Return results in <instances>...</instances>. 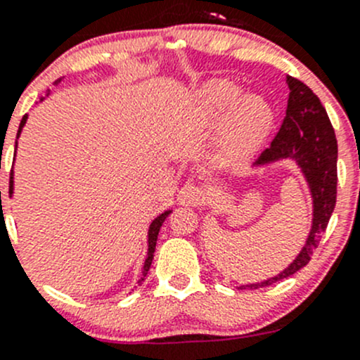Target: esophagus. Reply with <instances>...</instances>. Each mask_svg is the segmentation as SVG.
<instances>
[{
  "label": "esophagus",
  "instance_id": "34e87169",
  "mask_svg": "<svg viewBox=\"0 0 360 360\" xmlns=\"http://www.w3.org/2000/svg\"><path fill=\"white\" fill-rule=\"evenodd\" d=\"M205 200L207 197L205 193H203L202 188L193 183L184 184V186L179 190V193H177V202H179V205L198 207L202 205V203H205Z\"/></svg>",
  "mask_w": 360,
  "mask_h": 360
}]
</instances>
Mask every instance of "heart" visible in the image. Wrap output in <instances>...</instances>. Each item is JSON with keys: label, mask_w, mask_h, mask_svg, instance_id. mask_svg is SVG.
<instances>
[{"label": "heart", "mask_w": 360, "mask_h": 360, "mask_svg": "<svg viewBox=\"0 0 360 360\" xmlns=\"http://www.w3.org/2000/svg\"><path fill=\"white\" fill-rule=\"evenodd\" d=\"M244 90L231 79H210L195 96V110L205 120H217L228 112L224 134L237 146H252L270 129L274 112L264 99Z\"/></svg>", "instance_id": "obj_1"}]
</instances>
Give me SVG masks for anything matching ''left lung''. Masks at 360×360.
<instances>
[{"label":"left lung","instance_id":"obj_1","mask_svg":"<svg viewBox=\"0 0 360 360\" xmlns=\"http://www.w3.org/2000/svg\"><path fill=\"white\" fill-rule=\"evenodd\" d=\"M285 82L289 86L285 118L275 139L257 157L252 167L270 165L281 160H292L296 163L310 188L314 203L311 228L300 254L285 270L263 282L240 285V289L266 288L307 266L336 205L338 143L328 112L321 99L303 82L292 76H288Z\"/></svg>","mask_w":360,"mask_h":360}]
</instances>
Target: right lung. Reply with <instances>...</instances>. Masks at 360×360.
I'll use <instances>...</instances> for the list:
<instances>
[{"label": "right lung", "instance_id": "add662e5", "mask_svg": "<svg viewBox=\"0 0 360 360\" xmlns=\"http://www.w3.org/2000/svg\"><path fill=\"white\" fill-rule=\"evenodd\" d=\"M60 79H57L56 83H59ZM50 94V90L46 92V96ZM43 101V97H41ZM25 122H27V115H24V118L20 120V125H19V132H17V139H19L20 132H22V127L25 125ZM15 150H17V143H15ZM13 193V170L10 172V197H12ZM0 198H1V193H0ZM172 212V210H165V212H162L160 216H157L153 219V223L150 224V230H148V256L146 259H144V266H143V274H141V278H139V284H143L144 282V277L148 275V271H150V266H151V261H153V254H155V248H157V238H158V231L160 228H162L163 221H165V217L169 216V214Z\"/></svg>", "mask_w": 360, "mask_h": 360}]
</instances>
